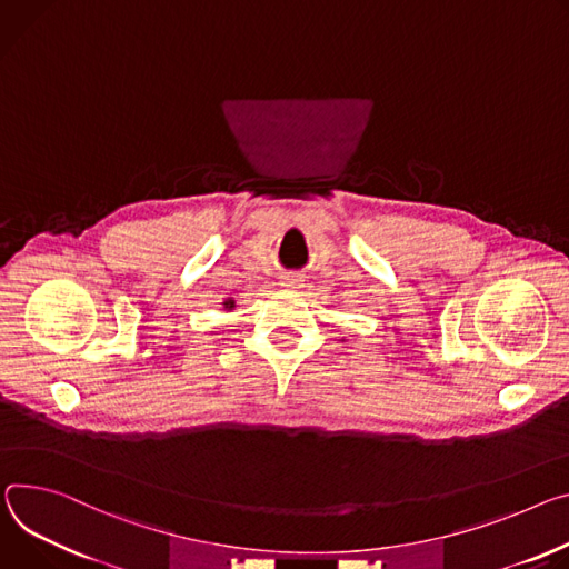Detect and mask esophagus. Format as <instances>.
Wrapping results in <instances>:
<instances>
[{"label": "esophagus", "mask_w": 569, "mask_h": 569, "mask_svg": "<svg viewBox=\"0 0 569 569\" xmlns=\"http://www.w3.org/2000/svg\"><path fill=\"white\" fill-rule=\"evenodd\" d=\"M299 281H301V277L295 274V272H288V274L281 277V286H286V288H297Z\"/></svg>", "instance_id": "obj_1"}]
</instances>
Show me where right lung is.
<instances>
[{
	"label": "right lung",
	"mask_w": 569,
	"mask_h": 569,
	"mask_svg": "<svg viewBox=\"0 0 569 569\" xmlns=\"http://www.w3.org/2000/svg\"><path fill=\"white\" fill-rule=\"evenodd\" d=\"M227 303H231V301H227Z\"/></svg>",
	"instance_id": "right-lung-1"
}]
</instances>
